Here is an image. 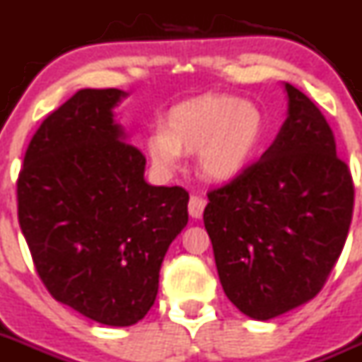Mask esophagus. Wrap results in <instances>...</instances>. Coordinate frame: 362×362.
<instances>
[{
  "mask_svg": "<svg viewBox=\"0 0 362 362\" xmlns=\"http://www.w3.org/2000/svg\"><path fill=\"white\" fill-rule=\"evenodd\" d=\"M189 215L193 218H200L202 217V214H204V208H206V200L202 199V197H197L193 195L189 199Z\"/></svg>",
  "mask_w": 362,
  "mask_h": 362,
  "instance_id": "obj_1",
  "label": "esophagus"
}]
</instances>
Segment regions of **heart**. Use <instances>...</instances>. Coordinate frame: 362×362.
Here are the masks:
<instances>
[{"mask_svg": "<svg viewBox=\"0 0 362 362\" xmlns=\"http://www.w3.org/2000/svg\"><path fill=\"white\" fill-rule=\"evenodd\" d=\"M265 136L267 117L256 103L206 93L167 112L165 130H154L147 138V154L158 171L173 175L180 167L182 153H197L200 175L228 182L254 163Z\"/></svg>", "mask_w": 362, "mask_h": 362, "instance_id": "b5f03b06", "label": "heart"}]
</instances>
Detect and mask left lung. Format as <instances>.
Returning <instances> with one entry per match:
<instances>
[{"label": "left lung", "mask_w": 362, "mask_h": 362, "mask_svg": "<svg viewBox=\"0 0 362 362\" xmlns=\"http://www.w3.org/2000/svg\"><path fill=\"white\" fill-rule=\"evenodd\" d=\"M287 119L263 156L211 191L204 226L228 300L270 320L320 293L354 211L350 169L305 93L284 83Z\"/></svg>", "instance_id": "left-lung-1"}]
</instances>
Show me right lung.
I'll return each instance as SVG.
<instances>
[{"label":"right lung","mask_w":362,"mask_h":362,"mask_svg":"<svg viewBox=\"0 0 362 362\" xmlns=\"http://www.w3.org/2000/svg\"><path fill=\"white\" fill-rule=\"evenodd\" d=\"M123 90H81L40 124L18 178V218L54 300L105 326L153 308L167 248L187 224L186 189L151 186L114 108Z\"/></svg>","instance_id":"obj_1"}]
</instances>
